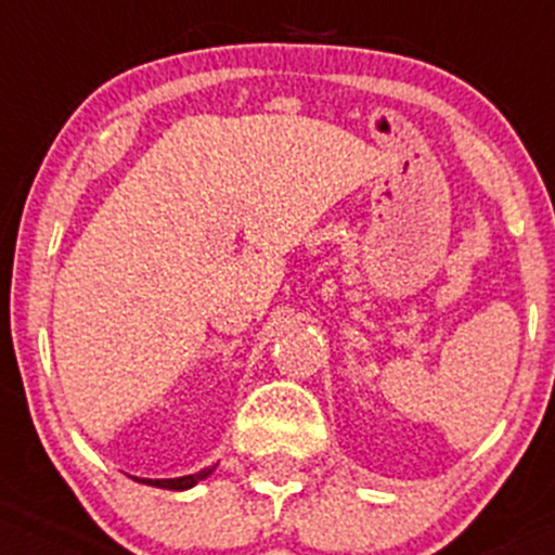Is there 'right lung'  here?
I'll return each mask as SVG.
<instances>
[{"mask_svg":"<svg viewBox=\"0 0 555 555\" xmlns=\"http://www.w3.org/2000/svg\"><path fill=\"white\" fill-rule=\"evenodd\" d=\"M217 469V464H211V467L201 469V473L195 475H182V478H166V480H153V478H133L139 480V483H147V486H158V489H173V491H184V489H193L198 480H206L211 473Z\"/></svg>","mask_w":555,"mask_h":555,"instance_id":"obj_1","label":"right lung"}]
</instances>
